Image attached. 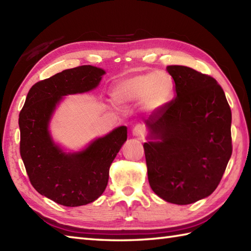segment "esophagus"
Returning <instances> with one entry per match:
<instances>
[{
	"label": "esophagus",
	"instance_id": "1",
	"mask_svg": "<svg viewBox=\"0 0 251 251\" xmlns=\"http://www.w3.org/2000/svg\"><path fill=\"white\" fill-rule=\"evenodd\" d=\"M132 135L138 137V138H143L146 135V128L143 125H136L132 129Z\"/></svg>",
	"mask_w": 251,
	"mask_h": 251
}]
</instances>
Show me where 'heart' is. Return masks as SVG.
Wrapping results in <instances>:
<instances>
[{"instance_id": "obj_1", "label": "heart", "mask_w": 251, "mask_h": 251, "mask_svg": "<svg viewBox=\"0 0 251 251\" xmlns=\"http://www.w3.org/2000/svg\"><path fill=\"white\" fill-rule=\"evenodd\" d=\"M112 96L120 104L141 101L146 110L156 111L172 99L173 83L166 73L154 71L137 74L117 82Z\"/></svg>"}]
</instances>
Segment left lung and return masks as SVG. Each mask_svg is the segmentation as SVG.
I'll list each match as a JSON object with an SVG mask.
<instances>
[{"mask_svg": "<svg viewBox=\"0 0 251 251\" xmlns=\"http://www.w3.org/2000/svg\"><path fill=\"white\" fill-rule=\"evenodd\" d=\"M166 70L177 95L145 120L148 179L164 201L188 205L220 183L232 155V113L214 77L184 66Z\"/></svg>", "mask_w": 251, "mask_h": 251, "instance_id": "obj_1", "label": "left lung"}]
</instances>
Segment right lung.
Here are the masks:
<instances>
[{"mask_svg":"<svg viewBox=\"0 0 251 251\" xmlns=\"http://www.w3.org/2000/svg\"><path fill=\"white\" fill-rule=\"evenodd\" d=\"M104 73L93 66L57 73L31 87L20 111V155L30 182L41 195L57 204L76 207L97 200L108 184L111 164L127 139V127L120 126L84 150L67 153L49 130L51 115L63 96L95 89Z\"/></svg>","mask_w":251,"mask_h":251,"instance_id":"add662e5","label":"right lung"}]
</instances>
